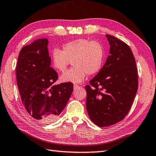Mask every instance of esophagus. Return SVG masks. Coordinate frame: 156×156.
<instances>
[{
    "label": "esophagus",
    "instance_id": "1",
    "mask_svg": "<svg viewBox=\"0 0 156 156\" xmlns=\"http://www.w3.org/2000/svg\"><path fill=\"white\" fill-rule=\"evenodd\" d=\"M79 87V86L77 85H76V84H74L73 85V88L75 89H76L77 88H78Z\"/></svg>",
    "mask_w": 156,
    "mask_h": 156
}]
</instances>
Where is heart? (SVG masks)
Here are the masks:
<instances>
[{
    "label": "heart",
    "mask_w": 156,
    "mask_h": 156,
    "mask_svg": "<svg viewBox=\"0 0 156 156\" xmlns=\"http://www.w3.org/2000/svg\"><path fill=\"white\" fill-rule=\"evenodd\" d=\"M104 49L98 41L78 39L64 44L62 51L55 49L52 52L53 67L64 72L72 61L73 67L61 76L62 82L79 83L84 80L86 74L96 73L101 69Z\"/></svg>",
    "instance_id": "b5f03b06"
}]
</instances>
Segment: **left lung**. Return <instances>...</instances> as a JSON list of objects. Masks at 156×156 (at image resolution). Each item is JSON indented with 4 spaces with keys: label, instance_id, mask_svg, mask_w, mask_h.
<instances>
[{
    "label": "left lung",
    "instance_id": "left-lung-1",
    "mask_svg": "<svg viewBox=\"0 0 156 156\" xmlns=\"http://www.w3.org/2000/svg\"><path fill=\"white\" fill-rule=\"evenodd\" d=\"M106 37L109 55L101 70L85 86L88 115L99 127L112 126L125 118L138 87L137 69L130 47L115 37Z\"/></svg>",
    "mask_w": 156,
    "mask_h": 156
}]
</instances>
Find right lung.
Masks as SVG:
<instances>
[{
	"instance_id": "right-lung-1",
	"label": "right lung",
	"mask_w": 156,
	"mask_h": 156,
	"mask_svg": "<svg viewBox=\"0 0 156 156\" xmlns=\"http://www.w3.org/2000/svg\"><path fill=\"white\" fill-rule=\"evenodd\" d=\"M48 43V39H39L23 47L16 67L17 86L26 112L45 123L57 118L73 91L71 82L54 84L58 75L50 67Z\"/></svg>"
}]
</instances>
